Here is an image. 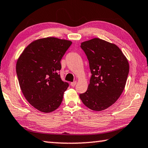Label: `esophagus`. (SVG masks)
Returning a JSON list of instances; mask_svg holds the SVG:
<instances>
[{
  "label": "esophagus",
  "instance_id": "1",
  "mask_svg": "<svg viewBox=\"0 0 148 148\" xmlns=\"http://www.w3.org/2000/svg\"><path fill=\"white\" fill-rule=\"evenodd\" d=\"M76 83H77V82H71V85L72 86V87H74L75 85H76Z\"/></svg>",
  "mask_w": 148,
  "mask_h": 148
}]
</instances>
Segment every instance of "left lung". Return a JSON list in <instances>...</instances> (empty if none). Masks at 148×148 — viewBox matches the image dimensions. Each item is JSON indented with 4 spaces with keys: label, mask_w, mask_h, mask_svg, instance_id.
<instances>
[{
    "label": "left lung",
    "mask_w": 148,
    "mask_h": 148,
    "mask_svg": "<svg viewBox=\"0 0 148 148\" xmlns=\"http://www.w3.org/2000/svg\"><path fill=\"white\" fill-rule=\"evenodd\" d=\"M80 47L87 56L92 76L87 90L79 98L88 108L103 111L122 95L130 71L128 61L116 45L99 38L83 42Z\"/></svg>",
    "instance_id": "1"
}]
</instances>
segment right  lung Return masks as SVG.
Here are the masks:
<instances>
[{
  "label": "right lung",
  "instance_id": "right-lung-1",
  "mask_svg": "<svg viewBox=\"0 0 148 148\" xmlns=\"http://www.w3.org/2000/svg\"><path fill=\"white\" fill-rule=\"evenodd\" d=\"M72 42L47 37L31 42L16 65L18 83L25 98L43 112L57 109L63 101L69 83L62 81L59 71L61 60Z\"/></svg>",
  "mask_w": 148,
  "mask_h": 148
}]
</instances>
